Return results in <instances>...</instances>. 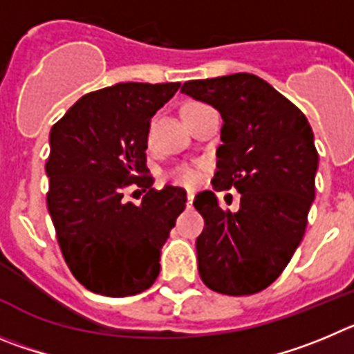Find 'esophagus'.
<instances>
[{
    "label": "esophagus",
    "instance_id": "esophagus-1",
    "mask_svg": "<svg viewBox=\"0 0 354 354\" xmlns=\"http://www.w3.org/2000/svg\"><path fill=\"white\" fill-rule=\"evenodd\" d=\"M194 197H196V194H194V192H189V194H187V206H189V208H190V206H192Z\"/></svg>",
    "mask_w": 354,
    "mask_h": 354
}]
</instances>
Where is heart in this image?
<instances>
[{
	"mask_svg": "<svg viewBox=\"0 0 354 354\" xmlns=\"http://www.w3.org/2000/svg\"><path fill=\"white\" fill-rule=\"evenodd\" d=\"M192 106H199V104L190 102V104H187L185 107H192ZM171 180H173L174 183H181V185H187V187H192V185H196L197 180H199V174H197V171L192 169V167L183 165V167H178V169H174L173 173H171Z\"/></svg>",
	"mask_w": 354,
	"mask_h": 354,
	"instance_id": "b5f03b06",
	"label": "heart"
}]
</instances>
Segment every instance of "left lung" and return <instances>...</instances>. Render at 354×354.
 Returning <instances> with one entry per match:
<instances>
[{"instance_id":"left-lung-1","label":"left lung","mask_w":354,"mask_h":354,"mask_svg":"<svg viewBox=\"0 0 354 354\" xmlns=\"http://www.w3.org/2000/svg\"><path fill=\"white\" fill-rule=\"evenodd\" d=\"M181 93L221 113L213 189L241 194L238 212H224L212 190L194 199L205 218L196 240L201 279L222 295L263 291L291 261L316 197L319 155L310 123L254 74L189 81Z\"/></svg>"}]
</instances>
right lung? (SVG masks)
Segmentation results:
<instances>
[{
    "instance_id": "1",
    "label": "right lung",
    "mask_w": 354,
    "mask_h": 354,
    "mask_svg": "<svg viewBox=\"0 0 354 354\" xmlns=\"http://www.w3.org/2000/svg\"><path fill=\"white\" fill-rule=\"evenodd\" d=\"M178 88L120 82L79 98L50 129L47 208L70 272L98 295H139L160 273L162 247L187 192L165 185L132 205L123 190L151 189L149 120Z\"/></svg>"
}]
</instances>
